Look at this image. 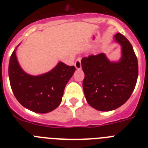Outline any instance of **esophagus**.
<instances>
[{
	"label": "esophagus",
	"mask_w": 148,
	"mask_h": 148,
	"mask_svg": "<svg viewBox=\"0 0 148 148\" xmlns=\"http://www.w3.org/2000/svg\"><path fill=\"white\" fill-rule=\"evenodd\" d=\"M75 66L77 70H80L81 68H82V64H81L80 58H78V59L75 61Z\"/></svg>",
	"instance_id": "esophagus-1"
}]
</instances>
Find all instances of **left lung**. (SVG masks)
I'll return each mask as SVG.
<instances>
[{"label":"left lung","mask_w":148,"mask_h":148,"mask_svg":"<svg viewBox=\"0 0 148 148\" xmlns=\"http://www.w3.org/2000/svg\"><path fill=\"white\" fill-rule=\"evenodd\" d=\"M114 40L121 46L119 61H110L102 53L84 57L81 61L86 100L99 111L113 110L125 104L138 78V61L130 41L120 33L114 35Z\"/></svg>","instance_id":"8db88e82"}]
</instances>
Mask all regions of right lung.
Instances as JSON below:
<instances>
[{
  "mask_svg": "<svg viewBox=\"0 0 148 148\" xmlns=\"http://www.w3.org/2000/svg\"><path fill=\"white\" fill-rule=\"evenodd\" d=\"M19 46V45H18ZM14 49L9 64V78L12 92L22 106L38 113H47L61 104L66 84L75 73L74 66L58 63L53 70L38 75L23 71Z\"/></svg>",
  "mask_w": 148,
  "mask_h": 148,
  "instance_id": "1",
  "label": "right lung"
}]
</instances>
